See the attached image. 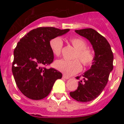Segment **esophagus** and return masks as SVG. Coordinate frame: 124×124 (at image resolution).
<instances>
[{
  "label": "esophagus",
  "instance_id": "esophagus-1",
  "mask_svg": "<svg viewBox=\"0 0 124 124\" xmlns=\"http://www.w3.org/2000/svg\"><path fill=\"white\" fill-rule=\"evenodd\" d=\"M62 78H64V79H66V80H68V79H69V78H70V77H69V76H66V75H63Z\"/></svg>",
  "mask_w": 124,
  "mask_h": 124
}]
</instances>
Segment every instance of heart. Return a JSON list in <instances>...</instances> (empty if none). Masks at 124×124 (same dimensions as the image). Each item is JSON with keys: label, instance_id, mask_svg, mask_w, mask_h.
Returning <instances> with one entry per match:
<instances>
[{"label": "heart", "instance_id": "b5f03b06", "mask_svg": "<svg viewBox=\"0 0 124 124\" xmlns=\"http://www.w3.org/2000/svg\"><path fill=\"white\" fill-rule=\"evenodd\" d=\"M70 42L77 50L74 58H78L84 66H88L94 61V54L91 50L87 48V43L81 38H72ZM50 48L52 53L56 56H59L62 52L63 42L58 37L54 38L50 41ZM79 60H58L54 62V66L57 70L68 76L75 74L82 69V65Z\"/></svg>", "mask_w": 124, "mask_h": 124}]
</instances>
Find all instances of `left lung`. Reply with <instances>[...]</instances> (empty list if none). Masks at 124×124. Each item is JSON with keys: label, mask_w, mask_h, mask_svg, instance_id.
<instances>
[{"label": "left lung", "mask_w": 124, "mask_h": 124, "mask_svg": "<svg viewBox=\"0 0 124 124\" xmlns=\"http://www.w3.org/2000/svg\"><path fill=\"white\" fill-rule=\"evenodd\" d=\"M75 32L91 43L94 51V61L91 68L82 75L78 89L71 92L70 95L76 101L87 102L100 96L106 86L109 74L113 70L114 55L106 39L95 30L85 28ZM79 78L76 77L77 79Z\"/></svg>", "instance_id": "1"}]
</instances>
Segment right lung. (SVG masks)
<instances>
[{"instance_id": "add662e5", "label": "right lung", "mask_w": 124, "mask_h": 124, "mask_svg": "<svg viewBox=\"0 0 124 124\" xmlns=\"http://www.w3.org/2000/svg\"><path fill=\"white\" fill-rule=\"evenodd\" d=\"M69 31L40 27L30 31L18 42L14 50L12 71L17 87L27 98L36 100L46 98L55 81L62 78L59 71L42 66L54 60L50 41Z\"/></svg>"}]
</instances>
